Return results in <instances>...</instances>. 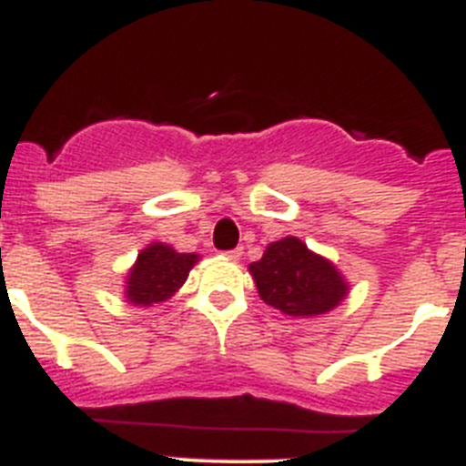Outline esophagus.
<instances>
[{"label": "esophagus", "instance_id": "obj_1", "mask_svg": "<svg viewBox=\"0 0 466 466\" xmlns=\"http://www.w3.org/2000/svg\"><path fill=\"white\" fill-rule=\"evenodd\" d=\"M225 256H228L229 260H238V258L244 256V248H241V246H238V248H232V250H228V253H225Z\"/></svg>", "mask_w": 466, "mask_h": 466}]
</instances>
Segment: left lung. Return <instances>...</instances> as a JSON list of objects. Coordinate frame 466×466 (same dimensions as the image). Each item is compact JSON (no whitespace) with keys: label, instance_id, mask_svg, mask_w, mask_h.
<instances>
[{"label":"left lung","instance_id":"1","mask_svg":"<svg viewBox=\"0 0 466 466\" xmlns=\"http://www.w3.org/2000/svg\"><path fill=\"white\" fill-rule=\"evenodd\" d=\"M248 272L260 300L293 319L329 314L350 293V281L338 267L298 237L272 241L260 260L250 262Z\"/></svg>","mask_w":466,"mask_h":466}]
</instances>
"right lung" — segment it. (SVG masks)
<instances>
[{
    "mask_svg": "<svg viewBox=\"0 0 466 466\" xmlns=\"http://www.w3.org/2000/svg\"><path fill=\"white\" fill-rule=\"evenodd\" d=\"M199 253H177L164 241L147 244L127 272L124 298L136 307L166 302L187 281L189 269L199 262Z\"/></svg>",
    "mask_w": 466,
    "mask_h": 466,
    "instance_id": "add662e5",
    "label": "right lung"
}]
</instances>
